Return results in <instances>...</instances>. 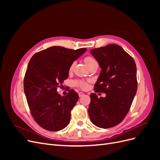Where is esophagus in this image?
<instances>
[{
	"mask_svg": "<svg viewBox=\"0 0 160 160\" xmlns=\"http://www.w3.org/2000/svg\"><path fill=\"white\" fill-rule=\"evenodd\" d=\"M84 95V93H82V92H80V93H79V96L80 97H82V96H83Z\"/></svg>",
	"mask_w": 160,
	"mask_h": 160,
	"instance_id": "1",
	"label": "esophagus"
}]
</instances>
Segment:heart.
I'll use <instances>...</instances> for the list:
<instances>
[{"instance_id": "1", "label": "heart", "mask_w": 160, "mask_h": 160, "mask_svg": "<svg viewBox=\"0 0 160 160\" xmlns=\"http://www.w3.org/2000/svg\"><path fill=\"white\" fill-rule=\"evenodd\" d=\"M84 61L85 62L86 65L88 66V67H89L90 66H91L92 65H93L95 62H97V61L93 59V57H87L85 58ZM75 65V62H72V63L71 65L70 66V68H69V71H72V69H73ZM75 85L79 87L81 89H86L88 88V83H86V82L84 81H75Z\"/></svg>"}]
</instances>
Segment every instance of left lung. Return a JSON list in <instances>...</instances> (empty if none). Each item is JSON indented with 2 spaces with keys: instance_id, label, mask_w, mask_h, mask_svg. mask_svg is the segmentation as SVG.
<instances>
[{
  "instance_id": "left-lung-1",
  "label": "left lung",
  "mask_w": 160,
  "mask_h": 160,
  "mask_svg": "<svg viewBox=\"0 0 160 160\" xmlns=\"http://www.w3.org/2000/svg\"><path fill=\"white\" fill-rule=\"evenodd\" d=\"M91 54L101 69L90 95L88 109L91 122L100 128H109L123 121L132 104L138 89L137 68L133 58L122 47L111 44L91 49Z\"/></svg>"
}]
</instances>
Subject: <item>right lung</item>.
<instances>
[{
	"label": "right lung",
	"mask_w": 160,
	"mask_h": 160,
	"mask_svg": "<svg viewBox=\"0 0 160 160\" xmlns=\"http://www.w3.org/2000/svg\"><path fill=\"white\" fill-rule=\"evenodd\" d=\"M86 51L53 46L36 53L28 62L24 91L34 119L45 129L56 132L69 123L79 95L71 89L61 96L57 88L68 78L71 65Z\"/></svg>",
	"instance_id": "right-lung-1"
}]
</instances>
